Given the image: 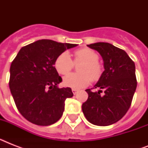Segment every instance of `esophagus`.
<instances>
[{
    "label": "esophagus",
    "mask_w": 148,
    "mask_h": 148,
    "mask_svg": "<svg viewBox=\"0 0 148 148\" xmlns=\"http://www.w3.org/2000/svg\"><path fill=\"white\" fill-rule=\"evenodd\" d=\"M72 92L74 95H76L77 93V89H74V88H72Z\"/></svg>",
    "instance_id": "esophagus-1"
}]
</instances>
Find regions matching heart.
Wrapping results in <instances>:
<instances>
[{"label":"heart","instance_id":"heart-1","mask_svg":"<svg viewBox=\"0 0 148 148\" xmlns=\"http://www.w3.org/2000/svg\"><path fill=\"white\" fill-rule=\"evenodd\" d=\"M99 56L95 51L82 48L74 51V62L66 52L60 53L56 58L54 67L60 74H68L74 67V64H81L79 74H70L65 76L63 83L65 86L74 89L84 88L92 81H98L103 73V67L98 61Z\"/></svg>","mask_w":148,"mask_h":148}]
</instances>
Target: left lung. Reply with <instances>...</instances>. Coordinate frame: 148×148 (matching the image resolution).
<instances>
[{
  "label": "left lung",
  "instance_id": "left-lung-1",
  "mask_svg": "<svg viewBox=\"0 0 148 148\" xmlns=\"http://www.w3.org/2000/svg\"><path fill=\"white\" fill-rule=\"evenodd\" d=\"M88 47L101 54L104 71L94 87L100 90H86L88 98L82 104V110L90 123L108 126L121 119L131 107L137 88L135 64L124 50L109 43L97 42ZM102 90L103 95H100Z\"/></svg>",
  "mask_w": 148,
  "mask_h": 148
}]
</instances>
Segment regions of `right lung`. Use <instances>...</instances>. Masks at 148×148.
Here are the masks:
<instances>
[{"instance_id":"obj_1","label":"right lung","mask_w":148,"mask_h":148,"mask_svg":"<svg viewBox=\"0 0 148 148\" xmlns=\"http://www.w3.org/2000/svg\"><path fill=\"white\" fill-rule=\"evenodd\" d=\"M77 45L39 40L20 50L10 67V93L17 110L28 121L48 126L60 119L64 101L73 97L70 88H59L62 81L54 67L56 58Z\"/></svg>"}]
</instances>
